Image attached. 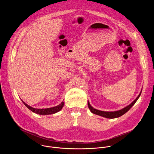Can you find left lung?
I'll return each mask as SVG.
<instances>
[{"label": "left lung", "instance_id": "obj_1", "mask_svg": "<svg viewBox=\"0 0 154 154\" xmlns=\"http://www.w3.org/2000/svg\"><path fill=\"white\" fill-rule=\"evenodd\" d=\"M141 91L139 94L138 96L136 98V99H135L130 105H127V106L124 107V108H122V109H120V110H118V111H115V112H103V111L98 110V109L94 108L90 105L89 101L88 102V108H90L91 112L94 113V114H95V115H97L101 116L102 117L109 118V119L116 118L121 116L122 115H123L124 114H125V113H127L129 110V109L131 108V106H132L136 103V102L137 101V100L140 97V96L141 95Z\"/></svg>", "mask_w": 154, "mask_h": 154}]
</instances>
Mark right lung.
<instances>
[{
	"label": "right lung",
	"instance_id": "1",
	"mask_svg": "<svg viewBox=\"0 0 154 154\" xmlns=\"http://www.w3.org/2000/svg\"><path fill=\"white\" fill-rule=\"evenodd\" d=\"M22 102H23V103L30 110L36 114L41 115H52L60 111L63 107L64 105V102H62L60 104H59L57 106L52 107V108H42V109H39V108H33L29 105H28L27 103H26L23 100H21Z\"/></svg>",
	"mask_w": 154,
	"mask_h": 154
}]
</instances>
